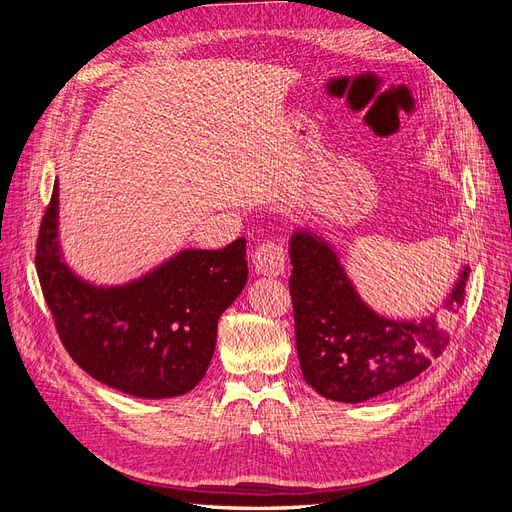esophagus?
Here are the masks:
<instances>
[{
    "instance_id": "1",
    "label": "esophagus",
    "mask_w": 512,
    "mask_h": 512,
    "mask_svg": "<svg viewBox=\"0 0 512 512\" xmlns=\"http://www.w3.org/2000/svg\"><path fill=\"white\" fill-rule=\"evenodd\" d=\"M286 267V250L275 241H265L256 247L254 252V269L260 275L277 277L284 273Z\"/></svg>"
}]
</instances>
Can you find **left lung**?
Masks as SVG:
<instances>
[{"label":"left lung","mask_w":512,"mask_h":512,"mask_svg":"<svg viewBox=\"0 0 512 512\" xmlns=\"http://www.w3.org/2000/svg\"><path fill=\"white\" fill-rule=\"evenodd\" d=\"M288 252L299 363L305 382L322 397L361 404L421 376L442 354L448 333L438 316L461 307L466 262L433 312L393 318L363 299L342 254L320 230L294 228Z\"/></svg>","instance_id":"obj_1"}]
</instances>
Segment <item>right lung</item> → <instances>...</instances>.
I'll use <instances>...</instances> for the list:
<instances>
[{
	"mask_svg": "<svg viewBox=\"0 0 512 512\" xmlns=\"http://www.w3.org/2000/svg\"><path fill=\"white\" fill-rule=\"evenodd\" d=\"M36 269L72 359L91 378L141 399L179 397L205 378L218 320L247 284L245 239L224 250H179L123 284L85 280L61 247L57 181Z\"/></svg>",
	"mask_w": 512,
	"mask_h": 512,
	"instance_id": "1",
	"label": "right lung"
}]
</instances>
